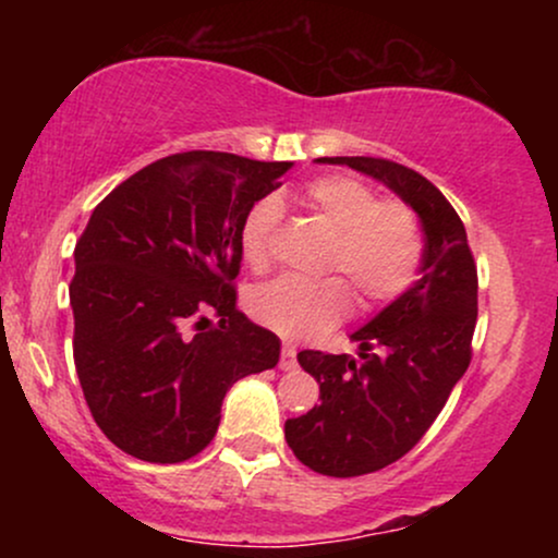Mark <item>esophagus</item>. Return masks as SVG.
Wrapping results in <instances>:
<instances>
[{
  "instance_id": "34e87169",
  "label": "esophagus",
  "mask_w": 558,
  "mask_h": 558,
  "mask_svg": "<svg viewBox=\"0 0 558 558\" xmlns=\"http://www.w3.org/2000/svg\"><path fill=\"white\" fill-rule=\"evenodd\" d=\"M280 369H296V345L283 343V351H280Z\"/></svg>"
}]
</instances>
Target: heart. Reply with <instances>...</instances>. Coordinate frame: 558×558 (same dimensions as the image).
<instances>
[{
	"label": "heart",
	"mask_w": 558,
	"mask_h": 558,
	"mask_svg": "<svg viewBox=\"0 0 558 558\" xmlns=\"http://www.w3.org/2000/svg\"><path fill=\"white\" fill-rule=\"evenodd\" d=\"M301 202L332 230L319 280L286 278L254 288L248 312L286 338H312L330 330L354 304L349 282L364 310L401 299L417 283L425 259V235L417 213L401 198H380L375 185L345 172H328L301 185ZM278 194L257 198L241 222V252L254 272L275 262V235L283 222Z\"/></svg>",
	"instance_id": "obj_1"
}]
</instances>
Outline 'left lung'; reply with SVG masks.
<instances>
[{
  "label": "left lung",
  "mask_w": 558,
  "mask_h": 558,
  "mask_svg": "<svg viewBox=\"0 0 558 558\" xmlns=\"http://www.w3.org/2000/svg\"><path fill=\"white\" fill-rule=\"evenodd\" d=\"M393 189L425 230L422 278L356 330L360 360L299 351L319 383V403L286 420V440L301 464L328 477H356L399 462L430 430L472 362L477 323V265L462 217L435 185L383 157H323Z\"/></svg>",
  "instance_id": "left-lung-1"
}]
</instances>
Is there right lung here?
<instances>
[{"mask_svg":"<svg viewBox=\"0 0 558 558\" xmlns=\"http://www.w3.org/2000/svg\"><path fill=\"white\" fill-rule=\"evenodd\" d=\"M288 168L181 151L96 204L70 280L73 360L94 422L120 451L155 464L196 457L228 388L278 364V336L235 306V278L243 215Z\"/></svg>","mask_w":558,"mask_h":558,"instance_id":"add662e5","label":"right lung"}]
</instances>
